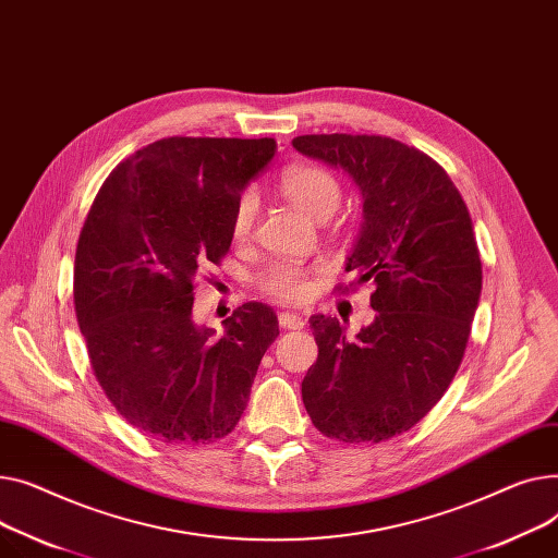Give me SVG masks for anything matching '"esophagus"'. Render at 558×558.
I'll return each instance as SVG.
<instances>
[{
	"instance_id": "esophagus-1",
	"label": "esophagus",
	"mask_w": 558,
	"mask_h": 558,
	"mask_svg": "<svg viewBox=\"0 0 558 558\" xmlns=\"http://www.w3.org/2000/svg\"><path fill=\"white\" fill-rule=\"evenodd\" d=\"M279 324H281V329L300 331V329H304L306 319L302 315H298V313H279Z\"/></svg>"
}]
</instances>
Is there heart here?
<instances>
[{
    "label": "heart",
    "instance_id": "heart-1",
    "mask_svg": "<svg viewBox=\"0 0 558 558\" xmlns=\"http://www.w3.org/2000/svg\"><path fill=\"white\" fill-rule=\"evenodd\" d=\"M279 189L294 207L315 220H326L342 203L340 180L317 163H292L279 175ZM258 216L256 193L243 191L232 211V234L236 241L250 239ZM260 290L279 302H300L311 292V272L294 264H272L258 279Z\"/></svg>",
    "mask_w": 558,
    "mask_h": 558
}]
</instances>
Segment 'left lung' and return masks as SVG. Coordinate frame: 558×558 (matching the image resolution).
<instances>
[{
    "label": "left lung",
    "instance_id": "8db88e82",
    "mask_svg": "<svg viewBox=\"0 0 558 558\" xmlns=\"http://www.w3.org/2000/svg\"><path fill=\"white\" fill-rule=\"evenodd\" d=\"M292 146L342 169L363 193L347 272L376 286V317L353 340L336 317H311L319 353L302 399L322 435L387 441L437 405L462 365L482 292L473 222L448 173L414 146L340 133Z\"/></svg>",
    "mask_w": 558,
    "mask_h": 558
}]
</instances>
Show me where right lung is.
<instances>
[{
    "label": "right lung",
    "mask_w": 558,
    "mask_h": 558,
    "mask_svg": "<svg viewBox=\"0 0 558 558\" xmlns=\"http://www.w3.org/2000/svg\"><path fill=\"white\" fill-rule=\"evenodd\" d=\"M277 142L167 137L98 189L76 245L74 306L89 365L117 412L163 444L236 428L260 357L279 336L247 302L222 336L193 319L195 279L232 245V211Z\"/></svg>",
    "instance_id": "obj_1"
}]
</instances>
